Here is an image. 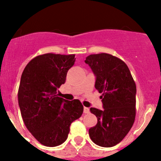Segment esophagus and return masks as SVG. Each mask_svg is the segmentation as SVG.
I'll use <instances>...</instances> for the list:
<instances>
[{
	"mask_svg": "<svg viewBox=\"0 0 161 161\" xmlns=\"http://www.w3.org/2000/svg\"><path fill=\"white\" fill-rule=\"evenodd\" d=\"M84 113L88 114L89 113V109L88 107H84Z\"/></svg>",
	"mask_w": 161,
	"mask_h": 161,
	"instance_id": "esophagus-1",
	"label": "esophagus"
}]
</instances>
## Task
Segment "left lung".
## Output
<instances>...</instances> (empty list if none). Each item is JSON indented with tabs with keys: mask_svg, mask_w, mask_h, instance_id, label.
<instances>
[{
	"mask_svg": "<svg viewBox=\"0 0 161 161\" xmlns=\"http://www.w3.org/2000/svg\"><path fill=\"white\" fill-rule=\"evenodd\" d=\"M96 76L95 88L102 93L103 109L90 108L97 123L89 130L92 141L110 147L120 143L136 119V85L123 60L106 53L90 55L85 60Z\"/></svg>",
	"mask_w": 161,
	"mask_h": 161,
	"instance_id": "obj_1",
	"label": "left lung"
}]
</instances>
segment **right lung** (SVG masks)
Returning a JSON list of instances; mask_svg holds the SVG:
<instances>
[{
    "label": "right lung",
    "instance_id": "obj_1",
    "mask_svg": "<svg viewBox=\"0 0 161 161\" xmlns=\"http://www.w3.org/2000/svg\"><path fill=\"white\" fill-rule=\"evenodd\" d=\"M75 61V55H38L30 61L21 76L18 97L22 119L32 136L44 146L62 144L71 123L83 114L79 100L68 101L57 94Z\"/></svg>",
    "mask_w": 161,
    "mask_h": 161
}]
</instances>
